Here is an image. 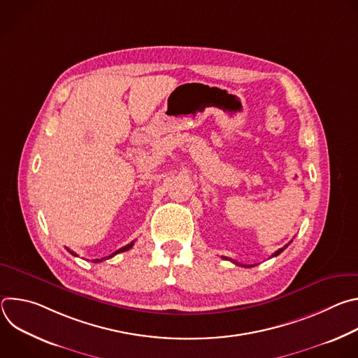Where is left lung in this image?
Here are the masks:
<instances>
[{"mask_svg": "<svg viewBox=\"0 0 358 358\" xmlns=\"http://www.w3.org/2000/svg\"><path fill=\"white\" fill-rule=\"evenodd\" d=\"M290 242H292V241H290ZM290 242H289V243H290ZM289 243H287V245H285L283 248L278 249V250H276V252L272 255V257H278V255H279L280 252H283V250H285V249L289 246ZM222 258H224V259H228V261H231V262H234L235 265H241V266H245V268H252V266H255V265H242V264H238V262H235V261H232V259H229V258H225V257H222Z\"/></svg>", "mask_w": 358, "mask_h": 358, "instance_id": "obj_1", "label": "left lung"}]
</instances>
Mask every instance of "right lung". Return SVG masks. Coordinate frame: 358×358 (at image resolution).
I'll return each instance as SVG.
<instances>
[{
	"label": "right lung",
	"mask_w": 358,
	"mask_h": 358,
	"mask_svg": "<svg viewBox=\"0 0 358 358\" xmlns=\"http://www.w3.org/2000/svg\"><path fill=\"white\" fill-rule=\"evenodd\" d=\"M133 245H134V242H130V243H127L126 246H123V248H120L119 250H116V252H113L112 255H109V257H106V258H101V259H93V262L94 264H99V262H101V261H105V259H110V258H113L115 257V255H117V253H122V252H126V250H129L130 248H133ZM68 249V248H66ZM72 255H73V257H78V255L73 252V250H71V249H68Z\"/></svg>",
	"instance_id": "right-lung-1"
}]
</instances>
